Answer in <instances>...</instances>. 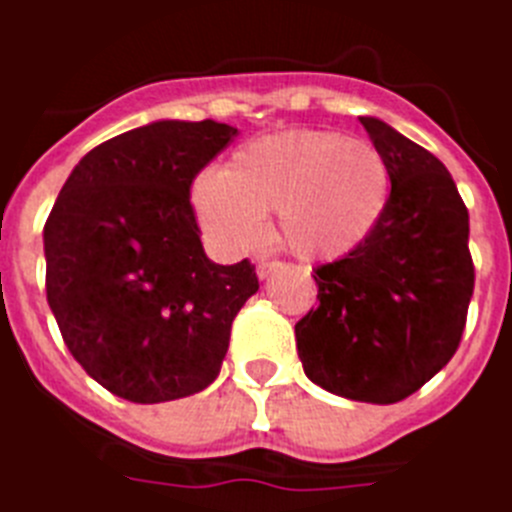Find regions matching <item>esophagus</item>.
I'll return each instance as SVG.
<instances>
[{
	"mask_svg": "<svg viewBox=\"0 0 512 512\" xmlns=\"http://www.w3.org/2000/svg\"><path fill=\"white\" fill-rule=\"evenodd\" d=\"M277 269H283V261H261L259 267H256V272H259L261 280H267L269 275H275Z\"/></svg>",
	"mask_w": 512,
	"mask_h": 512,
	"instance_id": "obj_1",
	"label": "esophagus"
}]
</instances>
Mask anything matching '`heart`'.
I'll return each mask as SVG.
<instances>
[{"mask_svg":"<svg viewBox=\"0 0 512 512\" xmlns=\"http://www.w3.org/2000/svg\"><path fill=\"white\" fill-rule=\"evenodd\" d=\"M390 200V170L374 144L334 130H283L240 146L227 168L202 173L192 205L205 235L229 253L280 237L301 259H339L371 237Z\"/></svg>","mask_w":512,"mask_h":512,"instance_id":"heart-1","label":"heart"}]
</instances>
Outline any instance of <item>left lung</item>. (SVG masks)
<instances>
[{
	"mask_svg": "<svg viewBox=\"0 0 512 512\" xmlns=\"http://www.w3.org/2000/svg\"><path fill=\"white\" fill-rule=\"evenodd\" d=\"M363 128L390 170L366 243L315 269L320 304L296 323L301 366L323 390L398 403L457 352L473 299L470 216L443 162L374 117Z\"/></svg>",
	"mask_w": 512,
	"mask_h": 512,
	"instance_id": "1",
	"label": "left lung"
}]
</instances>
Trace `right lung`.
Listing matches in <instances>:
<instances>
[{"instance_id": "obj_1", "label": "right lung", "mask_w": 512, "mask_h": 512, "mask_svg": "<svg viewBox=\"0 0 512 512\" xmlns=\"http://www.w3.org/2000/svg\"><path fill=\"white\" fill-rule=\"evenodd\" d=\"M237 136L162 120L87 152L45 224V285L61 336L95 382L133 403L205 390L232 320L259 291L251 261L213 264L189 189Z\"/></svg>"}]
</instances>
